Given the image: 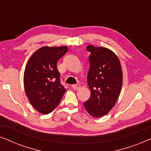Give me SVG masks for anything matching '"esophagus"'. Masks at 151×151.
I'll return each instance as SVG.
<instances>
[{
    "mask_svg": "<svg viewBox=\"0 0 151 151\" xmlns=\"http://www.w3.org/2000/svg\"><path fill=\"white\" fill-rule=\"evenodd\" d=\"M80 87V84H73V85H72V88H73V89H75V90L78 89V88H79Z\"/></svg>",
    "mask_w": 151,
    "mask_h": 151,
    "instance_id": "esophagus-1",
    "label": "esophagus"
}]
</instances>
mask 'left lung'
I'll list each match as a JSON object with an SVG mask.
<instances>
[{
	"mask_svg": "<svg viewBox=\"0 0 151 151\" xmlns=\"http://www.w3.org/2000/svg\"><path fill=\"white\" fill-rule=\"evenodd\" d=\"M90 67L87 75L91 97L83 103L94 117L106 115L119 98L122 85V71L117 55L110 49L88 45Z\"/></svg>",
	"mask_w": 151,
	"mask_h": 151,
	"instance_id": "obj_1",
	"label": "left lung"
}]
</instances>
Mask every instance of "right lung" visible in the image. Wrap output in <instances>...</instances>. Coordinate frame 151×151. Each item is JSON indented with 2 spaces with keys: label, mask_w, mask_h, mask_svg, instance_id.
Returning <instances> with one entry per match:
<instances>
[{
  "label": "right lung",
  "mask_w": 151,
  "mask_h": 151,
  "mask_svg": "<svg viewBox=\"0 0 151 151\" xmlns=\"http://www.w3.org/2000/svg\"><path fill=\"white\" fill-rule=\"evenodd\" d=\"M67 51L66 46L41 47L27 64L24 73L26 95L34 108L43 114L52 112L66 91L60 83L57 63Z\"/></svg>",
  "instance_id": "1"
}]
</instances>
